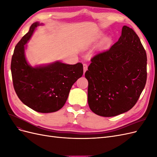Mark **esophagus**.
I'll use <instances>...</instances> for the list:
<instances>
[{
	"label": "esophagus",
	"mask_w": 157,
	"mask_h": 157,
	"mask_svg": "<svg viewBox=\"0 0 157 157\" xmlns=\"http://www.w3.org/2000/svg\"><path fill=\"white\" fill-rule=\"evenodd\" d=\"M83 69H84V73L88 69V65L86 63L83 64Z\"/></svg>",
	"instance_id": "1"
}]
</instances>
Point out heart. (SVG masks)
<instances>
[{
	"label": "heart",
	"mask_w": 157,
	"mask_h": 157,
	"mask_svg": "<svg viewBox=\"0 0 157 157\" xmlns=\"http://www.w3.org/2000/svg\"><path fill=\"white\" fill-rule=\"evenodd\" d=\"M101 36H94V37H93V38H92L91 39H90V41H91V42H94V41H96V40H97L98 39H99V38H100Z\"/></svg>",
	"instance_id": "heart-1"
}]
</instances>
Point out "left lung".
<instances>
[{"instance_id": "obj_1", "label": "left lung", "mask_w": 157, "mask_h": 157, "mask_svg": "<svg viewBox=\"0 0 157 157\" xmlns=\"http://www.w3.org/2000/svg\"><path fill=\"white\" fill-rule=\"evenodd\" d=\"M85 73L88 102L98 115L110 117L135 105L147 80V54L139 36L123 26L119 39L91 59Z\"/></svg>"}]
</instances>
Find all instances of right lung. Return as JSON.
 Here are the masks:
<instances>
[{
  "label": "right lung",
  "mask_w": 157,
  "mask_h": 157,
  "mask_svg": "<svg viewBox=\"0 0 157 157\" xmlns=\"http://www.w3.org/2000/svg\"><path fill=\"white\" fill-rule=\"evenodd\" d=\"M35 22L22 37L13 51L11 72L13 88L19 99L35 111L48 113L58 111L67 101L73 84L83 75L81 63L69 65L56 61L32 67L25 54L27 43L36 28Z\"/></svg>",
  "instance_id": "right-lung-1"
}]
</instances>
